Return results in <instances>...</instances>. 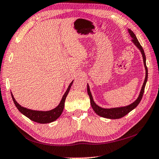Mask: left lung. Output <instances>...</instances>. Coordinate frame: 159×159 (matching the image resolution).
<instances>
[{
	"mask_svg": "<svg viewBox=\"0 0 159 159\" xmlns=\"http://www.w3.org/2000/svg\"><path fill=\"white\" fill-rule=\"evenodd\" d=\"M128 32H129V34H130L131 37L132 38V42H133V44H134L135 46L138 48L139 50L141 52V54H142V55L143 66H144L145 70H146L145 79H144V80H143V83L142 89H141L139 95V96L137 98V100H136L135 101L133 102L132 103H131L130 105H127V106L111 107V108L101 107H100L99 105H98L95 102L94 100H93L91 92H90V86H89V84H87L88 94H89V95L90 100V105H91L93 110H94L95 112L98 115H99V116H100V117H102L104 118H107V119H112V120L120 119V118L124 117V116H125L126 115H127L128 113L132 111V110H134V108L137 107L139 104L141 100H142L143 92H144L145 85L147 82L148 69L147 67V64H146V56L144 54V51H143L142 47L141 46L140 43L139 42L137 37H136V35L134 34V32H133L132 30L129 29H128Z\"/></svg>",
	"mask_w": 159,
	"mask_h": 159,
	"instance_id": "obj_1",
	"label": "left lung"
}]
</instances>
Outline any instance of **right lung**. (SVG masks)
Instances as JSON below:
<instances>
[{
  "mask_svg": "<svg viewBox=\"0 0 159 159\" xmlns=\"http://www.w3.org/2000/svg\"><path fill=\"white\" fill-rule=\"evenodd\" d=\"M73 82H74V80L70 82V84H69V87H68L66 91L65 92L64 95H63L59 104L56 107L54 108V109L49 110V111L33 110L27 109L26 107H22L16 101L13 96V95H12V93H11L12 98L15 103V105H16V107L17 108V110H18L22 115L26 116L27 118H29L30 120L33 121V122L40 123V124H47V123L52 122L56 120H57L58 118L60 117V115H61L63 110H64L65 100H66V96L70 89V87H71V85L73 84Z\"/></svg>",
  "mask_w": 159,
  "mask_h": 159,
  "instance_id": "right-lung-1",
  "label": "right lung"
}]
</instances>
